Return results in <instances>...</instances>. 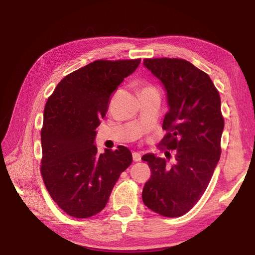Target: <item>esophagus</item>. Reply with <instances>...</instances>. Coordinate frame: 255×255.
Here are the masks:
<instances>
[{
	"instance_id": "1",
	"label": "esophagus",
	"mask_w": 255,
	"mask_h": 255,
	"mask_svg": "<svg viewBox=\"0 0 255 255\" xmlns=\"http://www.w3.org/2000/svg\"><path fill=\"white\" fill-rule=\"evenodd\" d=\"M133 159H134V161L141 160V154L138 153V152H134L133 153Z\"/></svg>"
}]
</instances>
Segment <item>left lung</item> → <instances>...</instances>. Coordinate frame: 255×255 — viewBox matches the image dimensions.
<instances>
[{
	"label": "left lung",
	"instance_id": "8db88e82",
	"mask_svg": "<svg viewBox=\"0 0 255 255\" xmlns=\"http://www.w3.org/2000/svg\"><path fill=\"white\" fill-rule=\"evenodd\" d=\"M143 66L166 91L169 111L163 128L168 133L161 144L176 155L172 165L153 153L141 157L152 171L142 201L159 215L180 217L202 197L220 158L225 128L220 96L210 76L187 60L145 58Z\"/></svg>",
	"mask_w": 255,
	"mask_h": 255
}]
</instances>
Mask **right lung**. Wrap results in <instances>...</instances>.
Masks as SVG:
<instances>
[{"instance_id":"1","label":"right lung","mask_w":255,"mask_h":255,"mask_svg":"<svg viewBox=\"0 0 255 255\" xmlns=\"http://www.w3.org/2000/svg\"><path fill=\"white\" fill-rule=\"evenodd\" d=\"M139 64L140 59L96 60L65 76L45 104L41 174L52 199L72 217L101 212L132 164L127 146L98 154L95 140L111 95Z\"/></svg>"}]
</instances>
